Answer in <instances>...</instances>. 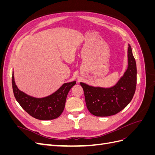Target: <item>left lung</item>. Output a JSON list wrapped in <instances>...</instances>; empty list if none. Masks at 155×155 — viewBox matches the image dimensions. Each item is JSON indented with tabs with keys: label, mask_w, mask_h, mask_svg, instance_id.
I'll list each match as a JSON object with an SVG mask.
<instances>
[{
	"label": "left lung",
	"mask_w": 155,
	"mask_h": 155,
	"mask_svg": "<svg viewBox=\"0 0 155 155\" xmlns=\"http://www.w3.org/2000/svg\"><path fill=\"white\" fill-rule=\"evenodd\" d=\"M128 67L114 87L101 88L80 83L88 110L96 116H109L118 113L132 100L137 86V64L132 49L128 47Z\"/></svg>",
	"instance_id": "8db88e82"
}]
</instances>
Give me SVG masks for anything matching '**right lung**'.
<instances>
[{
    "label": "right lung",
    "mask_w": 155,
    "mask_h": 155,
    "mask_svg": "<svg viewBox=\"0 0 155 155\" xmlns=\"http://www.w3.org/2000/svg\"><path fill=\"white\" fill-rule=\"evenodd\" d=\"M76 81L64 83L57 91L47 97L37 98L21 91L15 85L13 72L12 87L16 100L26 112L34 118L41 120L57 118L63 112L69 91Z\"/></svg>",
    "instance_id": "add662e5"
}]
</instances>
